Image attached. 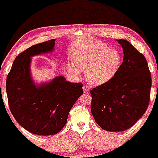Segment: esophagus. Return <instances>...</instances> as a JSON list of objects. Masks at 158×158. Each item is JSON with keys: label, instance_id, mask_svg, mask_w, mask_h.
I'll list each match as a JSON object with an SVG mask.
<instances>
[{"label": "esophagus", "instance_id": "34e87169", "mask_svg": "<svg viewBox=\"0 0 158 158\" xmlns=\"http://www.w3.org/2000/svg\"><path fill=\"white\" fill-rule=\"evenodd\" d=\"M83 90H84V92H85V93L89 91V87H88V85H83Z\"/></svg>", "mask_w": 158, "mask_h": 158}]
</instances>
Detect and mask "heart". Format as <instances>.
<instances>
[{
  "mask_svg": "<svg viewBox=\"0 0 158 158\" xmlns=\"http://www.w3.org/2000/svg\"><path fill=\"white\" fill-rule=\"evenodd\" d=\"M120 60L119 54L116 49L99 43L78 52L75 57V64L79 70L85 71L88 83L98 85L114 77L119 66ZM73 71L78 74L77 69Z\"/></svg>",
  "mask_w": 158,
  "mask_h": 158,
  "instance_id": "1",
  "label": "heart"
}]
</instances>
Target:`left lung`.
<instances>
[{
  "instance_id": "obj_1",
  "label": "left lung",
  "mask_w": 158,
  "mask_h": 158,
  "mask_svg": "<svg viewBox=\"0 0 158 158\" xmlns=\"http://www.w3.org/2000/svg\"><path fill=\"white\" fill-rule=\"evenodd\" d=\"M117 42L123 48L122 63L110 81L90 90L95 121L109 131L127 130L142 117L148 107L152 85L144 56L128 41Z\"/></svg>"
}]
</instances>
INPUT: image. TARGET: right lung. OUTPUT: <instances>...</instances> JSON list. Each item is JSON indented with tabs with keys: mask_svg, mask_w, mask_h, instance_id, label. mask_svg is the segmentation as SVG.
<instances>
[{
	"mask_svg": "<svg viewBox=\"0 0 158 158\" xmlns=\"http://www.w3.org/2000/svg\"><path fill=\"white\" fill-rule=\"evenodd\" d=\"M55 40L33 45L19 54L6 79V92L12 115L29 132L52 135L66 124L70 109L83 94V83H72L62 76L36 85L30 75L31 57L52 52Z\"/></svg>",
	"mask_w": 158,
	"mask_h": 158,
	"instance_id": "obj_1",
	"label": "right lung"
}]
</instances>
